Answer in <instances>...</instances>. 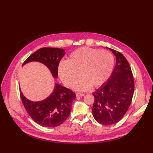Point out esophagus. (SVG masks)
<instances>
[{
    "mask_svg": "<svg viewBox=\"0 0 153 153\" xmlns=\"http://www.w3.org/2000/svg\"><path fill=\"white\" fill-rule=\"evenodd\" d=\"M76 97H82V96L84 95V94H82V93H76Z\"/></svg>",
    "mask_w": 153,
    "mask_h": 153,
    "instance_id": "obj_1",
    "label": "esophagus"
}]
</instances>
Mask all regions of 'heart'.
<instances>
[{
  "instance_id": "heart-1",
  "label": "heart",
  "mask_w": 153,
  "mask_h": 153,
  "mask_svg": "<svg viewBox=\"0 0 153 153\" xmlns=\"http://www.w3.org/2000/svg\"><path fill=\"white\" fill-rule=\"evenodd\" d=\"M115 65L113 54L88 47L74 51L66 61L61 62L58 66V76L62 83L71 87L78 79H81L73 86L77 91H84L91 87H99L107 82Z\"/></svg>"
}]
</instances>
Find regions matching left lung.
<instances>
[{
  "label": "left lung",
  "mask_w": 153,
  "mask_h": 153,
  "mask_svg": "<svg viewBox=\"0 0 153 153\" xmlns=\"http://www.w3.org/2000/svg\"><path fill=\"white\" fill-rule=\"evenodd\" d=\"M107 48L116 56V65L107 82L92 94L94 118L103 125L115 124L122 118L131 103L134 88L131 69L125 56Z\"/></svg>",
  "instance_id": "left-lung-1"
}]
</instances>
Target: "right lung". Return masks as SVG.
<instances>
[{"instance_id": "add662e5", "label": "right lung", "mask_w": 153, "mask_h": 153, "mask_svg": "<svg viewBox=\"0 0 153 153\" xmlns=\"http://www.w3.org/2000/svg\"><path fill=\"white\" fill-rule=\"evenodd\" d=\"M66 53L58 48H42L31 54L23 62L36 61L49 69L54 78L58 77L59 63ZM25 108L31 118L38 125L46 127H56L62 124L69 117L72 103L76 94L68 88L55 83L54 90L48 97L42 100L33 102L27 99L20 91Z\"/></svg>"}]
</instances>
